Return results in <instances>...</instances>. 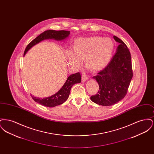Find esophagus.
I'll return each instance as SVG.
<instances>
[{
    "mask_svg": "<svg viewBox=\"0 0 154 154\" xmlns=\"http://www.w3.org/2000/svg\"><path fill=\"white\" fill-rule=\"evenodd\" d=\"M87 80H88V76L86 74H82V82H85V81H86Z\"/></svg>",
    "mask_w": 154,
    "mask_h": 154,
    "instance_id": "obj_1",
    "label": "esophagus"
}]
</instances>
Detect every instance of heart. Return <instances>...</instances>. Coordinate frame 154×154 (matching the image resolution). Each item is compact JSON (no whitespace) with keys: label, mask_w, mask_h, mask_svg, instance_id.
<instances>
[{"label":"heart","mask_w":154,"mask_h":154,"mask_svg":"<svg viewBox=\"0 0 154 154\" xmlns=\"http://www.w3.org/2000/svg\"><path fill=\"white\" fill-rule=\"evenodd\" d=\"M114 49L112 40L108 37L91 36L74 40L73 50L66 51L70 66L79 69L84 59L85 64L92 72L99 71L109 63Z\"/></svg>","instance_id":"heart-1"}]
</instances>
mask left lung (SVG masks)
Instances as JSON below:
<instances>
[{
    "instance_id": "left-lung-1",
    "label": "left lung",
    "mask_w": 154,
    "mask_h": 154,
    "mask_svg": "<svg viewBox=\"0 0 154 154\" xmlns=\"http://www.w3.org/2000/svg\"><path fill=\"white\" fill-rule=\"evenodd\" d=\"M114 38L119 43L116 54L106 67L93 77L99 90L91 100L104 106L114 105L124 98L133 77L130 51L120 38L116 36Z\"/></svg>"
}]
</instances>
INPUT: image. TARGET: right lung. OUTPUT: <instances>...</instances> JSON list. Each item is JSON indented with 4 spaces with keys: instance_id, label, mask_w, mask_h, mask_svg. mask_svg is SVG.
Listing matches in <instances>:
<instances>
[{
    "instance_id": "1",
    "label": "right lung",
    "mask_w": 154,
    "mask_h": 154,
    "mask_svg": "<svg viewBox=\"0 0 154 154\" xmlns=\"http://www.w3.org/2000/svg\"><path fill=\"white\" fill-rule=\"evenodd\" d=\"M70 31L67 30H48L44 31L43 33L36 37L29 44H28L23 53L25 54L28 51L33 45L38 43L41 41L48 39L54 38L57 40H62L65 39L69 35ZM81 81V77L79 72L77 73L71 74L69 75L63 87L60 88L57 93L48 97H44L43 99L36 97L31 95L32 98L36 102L43 106L47 107H53L65 102L69 97L70 94V89L74 84L80 83Z\"/></svg>"
}]
</instances>
